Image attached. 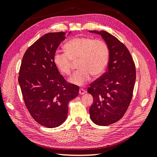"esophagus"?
I'll return each mask as SVG.
<instances>
[{
	"mask_svg": "<svg viewBox=\"0 0 157 157\" xmlns=\"http://www.w3.org/2000/svg\"><path fill=\"white\" fill-rule=\"evenodd\" d=\"M79 94H81V95H82V94H84L85 93H86V90L84 89H83V88H80L79 90Z\"/></svg>",
	"mask_w": 157,
	"mask_h": 157,
	"instance_id": "esophagus-1",
	"label": "esophagus"
}]
</instances>
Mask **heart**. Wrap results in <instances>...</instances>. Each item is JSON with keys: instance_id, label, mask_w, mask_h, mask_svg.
Masks as SVG:
<instances>
[{"instance_id": "heart-1", "label": "heart", "mask_w": 157, "mask_h": 157, "mask_svg": "<svg viewBox=\"0 0 157 157\" xmlns=\"http://www.w3.org/2000/svg\"><path fill=\"white\" fill-rule=\"evenodd\" d=\"M65 52H56L53 61L63 75L71 74L74 63L78 62L79 69L69 79L77 86H84L92 75L98 78L105 72L108 65L109 51L107 44L100 39L88 37H75L64 46Z\"/></svg>"}]
</instances>
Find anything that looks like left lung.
Wrapping results in <instances>:
<instances>
[{
  "mask_svg": "<svg viewBox=\"0 0 157 157\" xmlns=\"http://www.w3.org/2000/svg\"><path fill=\"white\" fill-rule=\"evenodd\" d=\"M101 35L109 51L108 69L90 84L94 98L90 108L92 121L107 126L121 119L131 102L136 82V66L125 44L106 31H90Z\"/></svg>",
  "mask_w": 157,
  "mask_h": 157,
  "instance_id": "obj_1",
  "label": "left lung"
}]
</instances>
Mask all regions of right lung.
I'll return each instance as SVG.
<instances>
[{"instance_id": "1", "label": "right lung", "mask_w": 157, "mask_h": 157, "mask_svg": "<svg viewBox=\"0 0 157 157\" xmlns=\"http://www.w3.org/2000/svg\"><path fill=\"white\" fill-rule=\"evenodd\" d=\"M65 32H51L37 40L25 51L19 73V84L29 114L48 128L64 122L68 103L79 87L67 82L53 61L56 48L65 39Z\"/></svg>"}]
</instances>
